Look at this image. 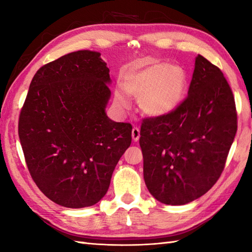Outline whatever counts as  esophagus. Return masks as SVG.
<instances>
[{"instance_id":"34e87169","label":"esophagus","mask_w":252,"mask_h":252,"mask_svg":"<svg viewBox=\"0 0 252 252\" xmlns=\"http://www.w3.org/2000/svg\"><path fill=\"white\" fill-rule=\"evenodd\" d=\"M132 139H133V141H135V142L140 139V130L135 126L132 129Z\"/></svg>"}]
</instances>
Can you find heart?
Returning <instances> with one entry per match:
<instances>
[{
  "label": "heart",
  "instance_id": "obj_1",
  "mask_svg": "<svg viewBox=\"0 0 252 252\" xmlns=\"http://www.w3.org/2000/svg\"><path fill=\"white\" fill-rule=\"evenodd\" d=\"M122 87L127 94L139 97V105L151 117L165 116L180 103L187 89V73L179 65L165 62L138 63L123 75ZM119 88L116 102L120 108H127V96Z\"/></svg>",
  "mask_w": 252,
  "mask_h": 252
}]
</instances>
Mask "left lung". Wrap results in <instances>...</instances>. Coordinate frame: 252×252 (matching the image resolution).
Masks as SVG:
<instances>
[{
    "instance_id": "obj_1",
    "label": "left lung",
    "mask_w": 252,
    "mask_h": 252,
    "mask_svg": "<svg viewBox=\"0 0 252 252\" xmlns=\"http://www.w3.org/2000/svg\"><path fill=\"white\" fill-rule=\"evenodd\" d=\"M237 132L231 88L218 66L195 58L188 96L140 131L143 178L158 201L181 206L211 189L222 173Z\"/></svg>"
}]
</instances>
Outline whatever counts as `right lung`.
Returning <instances> with one entry per match:
<instances>
[{
	"mask_svg": "<svg viewBox=\"0 0 252 252\" xmlns=\"http://www.w3.org/2000/svg\"><path fill=\"white\" fill-rule=\"evenodd\" d=\"M82 50L40 67L19 118L30 174L46 197L66 208L90 207L109 189L131 144L132 126L108 118L109 67Z\"/></svg>",
	"mask_w": 252,
	"mask_h": 252,
	"instance_id": "right-lung-1",
	"label": "right lung"
}]
</instances>
